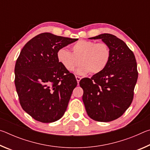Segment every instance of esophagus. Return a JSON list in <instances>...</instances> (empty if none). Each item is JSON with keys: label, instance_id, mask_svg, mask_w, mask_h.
I'll return each instance as SVG.
<instances>
[{"label": "esophagus", "instance_id": "esophagus-1", "mask_svg": "<svg viewBox=\"0 0 150 150\" xmlns=\"http://www.w3.org/2000/svg\"><path fill=\"white\" fill-rule=\"evenodd\" d=\"M75 78H76V79H77V83L79 84V81H80L81 79V77H79V76H75Z\"/></svg>", "mask_w": 150, "mask_h": 150}]
</instances>
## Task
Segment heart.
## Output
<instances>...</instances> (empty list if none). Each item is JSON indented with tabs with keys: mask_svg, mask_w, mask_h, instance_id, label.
Instances as JSON below:
<instances>
[{
	"mask_svg": "<svg viewBox=\"0 0 150 150\" xmlns=\"http://www.w3.org/2000/svg\"><path fill=\"white\" fill-rule=\"evenodd\" d=\"M72 53L65 47L57 52V59L67 71L76 70L78 75L98 74L105 70L110 59V50L105 42L96 43L89 40H79L71 47Z\"/></svg>",
	"mask_w": 150,
	"mask_h": 150,
	"instance_id": "1",
	"label": "heart"
}]
</instances>
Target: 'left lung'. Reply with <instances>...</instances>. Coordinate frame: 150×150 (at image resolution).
<instances>
[{
  "mask_svg": "<svg viewBox=\"0 0 150 150\" xmlns=\"http://www.w3.org/2000/svg\"><path fill=\"white\" fill-rule=\"evenodd\" d=\"M89 39H101L110 50L105 70L79 82L88 116L98 122H110L125 112L134 98L138 79L137 63L132 51L115 35L103 34Z\"/></svg>",
  "mask_w": 150,
  "mask_h": 150,
  "instance_id": "8db88e82",
  "label": "left lung"
}]
</instances>
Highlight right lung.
<instances>
[{"label": "right lung", "mask_w": 150, "mask_h": 150, "mask_svg": "<svg viewBox=\"0 0 150 150\" xmlns=\"http://www.w3.org/2000/svg\"><path fill=\"white\" fill-rule=\"evenodd\" d=\"M77 40L42 33L20 52L14 68L15 86L22 108L35 120L54 122L67 110L77 82L58 62L56 54Z\"/></svg>", "instance_id": "add662e5"}]
</instances>
